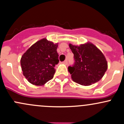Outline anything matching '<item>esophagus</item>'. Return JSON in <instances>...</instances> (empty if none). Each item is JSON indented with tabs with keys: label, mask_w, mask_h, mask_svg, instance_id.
<instances>
[{
	"label": "esophagus",
	"mask_w": 124,
	"mask_h": 124,
	"mask_svg": "<svg viewBox=\"0 0 124 124\" xmlns=\"http://www.w3.org/2000/svg\"><path fill=\"white\" fill-rule=\"evenodd\" d=\"M63 63H64V64H66V65H67V64H68V60H67V59L65 60V61H63Z\"/></svg>",
	"instance_id": "1"
}]
</instances>
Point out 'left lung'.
Segmentation results:
<instances>
[{"mask_svg":"<svg viewBox=\"0 0 124 124\" xmlns=\"http://www.w3.org/2000/svg\"><path fill=\"white\" fill-rule=\"evenodd\" d=\"M74 53V63L68 66L72 80L83 85H90L98 82L108 69L106 58L99 49L92 43L79 46L70 44Z\"/></svg>","mask_w":124,"mask_h":124,"instance_id":"obj_1","label":"left lung"}]
</instances>
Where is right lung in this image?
<instances>
[{
    "instance_id": "right-lung-1",
    "label": "right lung",
    "mask_w": 124,
    "mask_h": 124,
    "mask_svg": "<svg viewBox=\"0 0 124 124\" xmlns=\"http://www.w3.org/2000/svg\"><path fill=\"white\" fill-rule=\"evenodd\" d=\"M58 44L41 39L32 45L21 59L23 75L32 84L42 85L53 78L59 62Z\"/></svg>"
}]
</instances>
